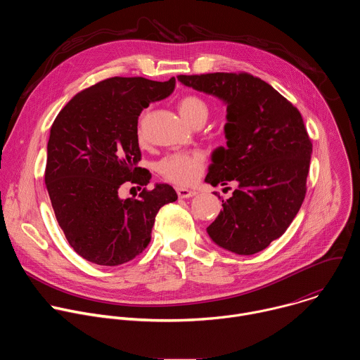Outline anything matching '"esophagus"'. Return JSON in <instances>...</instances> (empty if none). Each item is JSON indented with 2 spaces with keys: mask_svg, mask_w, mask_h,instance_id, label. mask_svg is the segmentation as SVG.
Instances as JSON below:
<instances>
[{
  "mask_svg": "<svg viewBox=\"0 0 360 360\" xmlns=\"http://www.w3.org/2000/svg\"><path fill=\"white\" fill-rule=\"evenodd\" d=\"M176 192H178V196L182 198V199H188V198H192V196L196 195L195 191H191V189H186V188H178Z\"/></svg>",
  "mask_w": 360,
  "mask_h": 360,
  "instance_id": "obj_1",
  "label": "esophagus"
}]
</instances>
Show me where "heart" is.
Listing matches in <instances>:
<instances>
[{"instance_id": "b5f03b06", "label": "heart", "mask_w": 360, "mask_h": 360, "mask_svg": "<svg viewBox=\"0 0 360 360\" xmlns=\"http://www.w3.org/2000/svg\"><path fill=\"white\" fill-rule=\"evenodd\" d=\"M178 111L181 117L191 125L199 122L205 124L210 115L207 102L196 95H186L181 98V101L178 102ZM143 118L145 117L141 115L138 124L139 139L143 138ZM203 168L205 158L199 152L171 153V155L162 158L157 165V169L162 178L179 186L193 185L202 175Z\"/></svg>"}]
</instances>
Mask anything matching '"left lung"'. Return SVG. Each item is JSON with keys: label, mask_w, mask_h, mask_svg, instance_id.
Returning a JSON list of instances; mask_svg holds the SVG:
<instances>
[{"label": "left lung", "mask_w": 360, "mask_h": 360, "mask_svg": "<svg viewBox=\"0 0 360 360\" xmlns=\"http://www.w3.org/2000/svg\"><path fill=\"white\" fill-rule=\"evenodd\" d=\"M178 81L226 104V148L212 153L205 182L233 181L224 211L207 228L238 255H253L285 233L306 195L312 142L300 112L275 88L248 72L178 75ZM226 189V188H225Z\"/></svg>", "instance_id": "obj_1"}]
</instances>
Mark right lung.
Here are the masks:
<instances>
[{"instance_id":"1","label":"right lung","mask_w":360,"mask_h":360,"mask_svg":"<svg viewBox=\"0 0 360 360\" xmlns=\"http://www.w3.org/2000/svg\"><path fill=\"white\" fill-rule=\"evenodd\" d=\"M175 78L112 77L78 92L57 115L46 146L45 185L68 243L84 259L118 266L150 242L155 217L178 195L168 184L120 198L125 182L146 186L138 167V117L150 102L169 96Z\"/></svg>"}]
</instances>
